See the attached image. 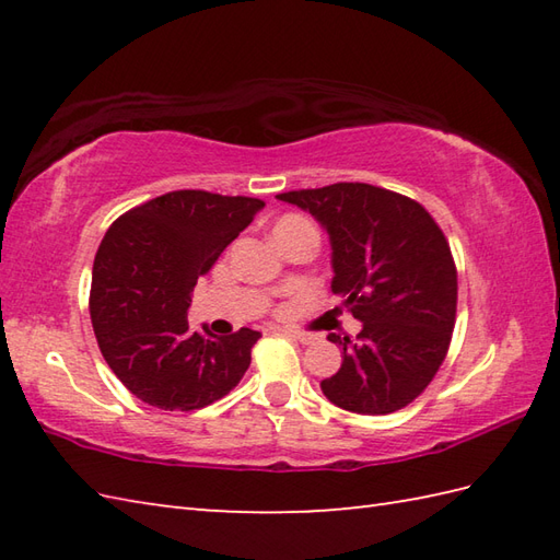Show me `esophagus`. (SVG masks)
Instances as JSON below:
<instances>
[{"mask_svg": "<svg viewBox=\"0 0 560 560\" xmlns=\"http://www.w3.org/2000/svg\"><path fill=\"white\" fill-rule=\"evenodd\" d=\"M283 337H289L293 341H301V343H311L313 337L311 335H303V331H295V329H281Z\"/></svg>", "mask_w": 560, "mask_h": 560, "instance_id": "esophagus-1", "label": "esophagus"}]
</instances>
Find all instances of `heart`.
Masks as SVG:
<instances>
[{
  "instance_id": "heart-1",
  "label": "heart",
  "mask_w": 560,
  "mask_h": 560,
  "mask_svg": "<svg viewBox=\"0 0 560 560\" xmlns=\"http://www.w3.org/2000/svg\"><path fill=\"white\" fill-rule=\"evenodd\" d=\"M289 231H315V225L303 219V217H295V213H291V217H283L277 221V225H273V235L279 233H289Z\"/></svg>"
}]
</instances>
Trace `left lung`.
<instances>
[{
	"label": "left lung",
	"mask_w": 560,
	"mask_h": 560,
	"mask_svg": "<svg viewBox=\"0 0 560 560\" xmlns=\"http://www.w3.org/2000/svg\"><path fill=\"white\" fill-rule=\"evenodd\" d=\"M329 233L331 291L363 323L341 347V368L319 383L337 407L380 416L411 404L443 365L457 315V267L419 201L365 183L277 195Z\"/></svg>",
	"instance_id": "left-lung-1"
}]
</instances>
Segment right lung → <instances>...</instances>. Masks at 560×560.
Instances as JSON below:
<instances>
[{
  "label": "right lung",
  "mask_w": 560,
  "mask_h": 560,
  "mask_svg": "<svg viewBox=\"0 0 560 560\" xmlns=\"http://www.w3.org/2000/svg\"><path fill=\"white\" fill-rule=\"evenodd\" d=\"M265 201L177 189L117 219L93 259L91 323L120 383L149 407L195 411L225 397L249 368L255 329H189L197 279Z\"/></svg>",
  "instance_id": "right-lung-1"
}]
</instances>
